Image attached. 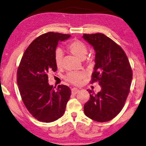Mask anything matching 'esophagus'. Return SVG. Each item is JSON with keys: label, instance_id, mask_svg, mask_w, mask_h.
Returning a JSON list of instances; mask_svg holds the SVG:
<instances>
[{"label": "esophagus", "instance_id": "esophagus-1", "mask_svg": "<svg viewBox=\"0 0 146 146\" xmlns=\"http://www.w3.org/2000/svg\"><path fill=\"white\" fill-rule=\"evenodd\" d=\"M79 91H80V90H79V89H76V88H73V89H72V94H76Z\"/></svg>", "mask_w": 146, "mask_h": 146}]
</instances>
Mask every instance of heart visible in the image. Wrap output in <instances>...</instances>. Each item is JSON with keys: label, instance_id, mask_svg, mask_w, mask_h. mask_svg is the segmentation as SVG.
<instances>
[{"label": "heart", "instance_id": "b5f03b06", "mask_svg": "<svg viewBox=\"0 0 146 146\" xmlns=\"http://www.w3.org/2000/svg\"><path fill=\"white\" fill-rule=\"evenodd\" d=\"M67 50L72 54L75 56L80 60H83L85 58L87 54V46L82 40L75 39L71 41L67 45ZM63 60V52L61 50H57L55 53V63L58 68H60L62 66ZM84 77V74L78 72H73L68 74L66 79L68 82L72 84L79 85L82 82V80Z\"/></svg>", "mask_w": 146, "mask_h": 146}]
</instances>
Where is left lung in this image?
<instances>
[{
	"instance_id": "left-lung-1",
	"label": "left lung",
	"mask_w": 146,
	"mask_h": 146,
	"mask_svg": "<svg viewBox=\"0 0 146 146\" xmlns=\"http://www.w3.org/2000/svg\"><path fill=\"white\" fill-rule=\"evenodd\" d=\"M83 38L96 52L91 83L98 82L101 90H89L90 99L84 105V113L98 122L111 120L123 109L129 92L133 71L123 49L101 33L83 34Z\"/></svg>"
}]
</instances>
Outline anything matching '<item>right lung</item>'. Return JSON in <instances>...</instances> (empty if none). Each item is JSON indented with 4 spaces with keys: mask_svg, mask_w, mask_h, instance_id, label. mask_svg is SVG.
I'll return each instance as SVG.
<instances>
[{
    "mask_svg": "<svg viewBox=\"0 0 146 146\" xmlns=\"http://www.w3.org/2000/svg\"><path fill=\"white\" fill-rule=\"evenodd\" d=\"M70 35L48 32L33 40L24 53L17 73V82L24 104L32 115L42 122L61 118L71 95L67 86L50 85L48 74L56 72L55 53L59 41Z\"/></svg>",
    "mask_w": 146,
    "mask_h": 146,
    "instance_id": "obj_1",
    "label": "right lung"
}]
</instances>
